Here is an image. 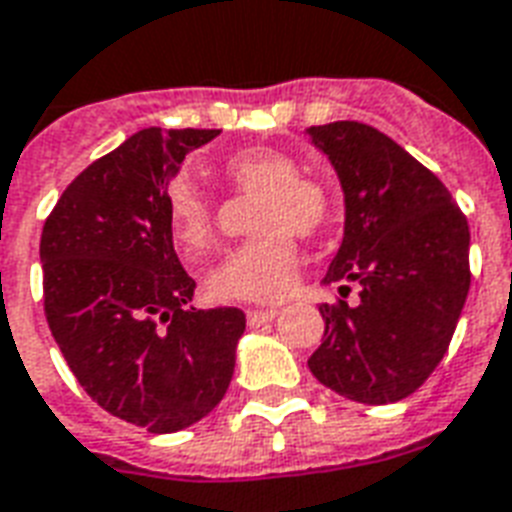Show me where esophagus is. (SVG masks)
<instances>
[{
  "mask_svg": "<svg viewBox=\"0 0 512 512\" xmlns=\"http://www.w3.org/2000/svg\"><path fill=\"white\" fill-rule=\"evenodd\" d=\"M275 315H278L275 307H267V310H248V324L261 326V324H267V321H272Z\"/></svg>",
  "mask_w": 512,
  "mask_h": 512,
  "instance_id": "obj_1",
  "label": "esophagus"
}]
</instances>
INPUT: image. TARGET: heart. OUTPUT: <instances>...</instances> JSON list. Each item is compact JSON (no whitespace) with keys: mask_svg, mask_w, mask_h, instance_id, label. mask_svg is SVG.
<instances>
[{"mask_svg":"<svg viewBox=\"0 0 512 512\" xmlns=\"http://www.w3.org/2000/svg\"><path fill=\"white\" fill-rule=\"evenodd\" d=\"M229 186L240 194H259L251 229L207 272L205 288L215 302H278L294 288L299 264L297 237H318L332 221V194L321 180L299 172V161L278 148H245L221 164ZM167 218L172 237L188 259L213 245L215 207L191 180L167 186Z\"/></svg>","mask_w":512,"mask_h":512,"instance_id":"obj_1","label":"heart"}]
</instances>
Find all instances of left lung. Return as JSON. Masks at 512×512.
<instances>
[{
    "label": "left lung",
    "mask_w": 512,
    "mask_h": 512,
    "mask_svg": "<svg viewBox=\"0 0 512 512\" xmlns=\"http://www.w3.org/2000/svg\"><path fill=\"white\" fill-rule=\"evenodd\" d=\"M345 194V237L324 283L359 305H321L324 343L307 367L326 388L388 405L410 397L451 345L470 291V226L443 180L359 121L310 126Z\"/></svg>",
    "instance_id": "left-lung-1"
}]
</instances>
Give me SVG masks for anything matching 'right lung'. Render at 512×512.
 I'll return each mask as SVG.
<instances>
[{
    "label": "right lung",
    "mask_w": 512,
    "mask_h": 512,
    "mask_svg": "<svg viewBox=\"0 0 512 512\" xmlns=\"http://www.w3.org/2000/svg\"><path fill=\"white\" fill-rule=\"evenodd\" d=\"M218 129H142L88 164L45 218L42 305L69 370L96 405L153 434L224 399L245 313L197 310L167 218V183Z\"/></svg>",
    "instance_id": "1"
}]
</instances>
